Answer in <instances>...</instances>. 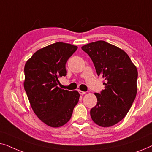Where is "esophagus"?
Masks as SVG:
<instances>
[{"mask_svg": "<svg viewBox=\"0 0 152 152\" xmlns=\"http://www.w3.org/2000/svg\"><path fill=\"white\" fill-rule=\"evenodd\" d=\"M78 91H79V93H80V95H84L85 93H86V92H85V91H80V90H79Z\"/></svg>", "mask_w": 152, "mask_h": 152, "instance_id": "esophagus-1", "label": "esophagus"}]
</instances>
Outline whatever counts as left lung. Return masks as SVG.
Masks as SVG:
<instances>
[{
  "mask_svg": "<svg viewBox=\"0 0 152 152\" xmlns=\"http://www.w3.org/2000/svg\"><path fill=\"white\" fill-rule=\"evenodd\" d=\"M98 76L104 79L105 88L95 93L97 104L91 109L93 121L108 127L117 124L129 111L137 93L138 70L124 50L104 41L84 45Z\"/></svg>",
  "mask_w": 152,
  "mask_h": 152,
  "instance_id": "left-lung-1",
  "label": "left lung"
}]
</instances>
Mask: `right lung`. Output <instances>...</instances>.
Masks as SVG:
<instances>
[{
  "mask_svg": "<svg viewBox=\"0 0 152 152\" xmlns=\"http://www.w3.org/2000/svg\"><path fill=\"white\" fill-rule=\"evenodd\" d=\"M75 45L57 42L37 50L24 68V88L32 109L47 125L59 127L69 121L80 93L58 87L66 75V64L77 50Z\"/></svg>",
  "mask_w": 152,
  "mask_h": 152,
  "instance_id": "1",
  "label": "right lung"
}]
</instances>
